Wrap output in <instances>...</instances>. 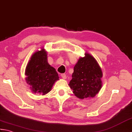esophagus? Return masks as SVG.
Segmentation results:
<instances>
[{"label": "esophagus", "mask_w": 132, "mask_h": 132, "mask_svg": "<svg viewBox=\"0 0 132 132\" xmlns=\"http://www.w3.org/2000/svg\"><path fill=\"white\" fill-rule=\"evenodd\" d=\"M61 78H63V79H66V78H67V76H66V75H65V74H64V73H62V74H61Z\"/></svg>", "instance_id": "34e87169"}]
</instances>
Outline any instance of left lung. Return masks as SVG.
Returning <instances> with one entry per match:
<instances>
[{
    "label": "left lung",
    "instance_id": "8db88e82",
    "mask_svg": "<svg viewBox=\"0 0 132 132\" xmlns=\"http://www.w3.org/2000/svg\"><path fill=\"white\" fill-rule=\"evenodd\" d=\"M72 79L68 85L77 98L83 99L94 98L102 86L103 73L101 68L94 57L88 53L80 57L75 64Z\"/></svg>",
    "mask_w": 132,
    "mask_h": 132
}]
</instances>
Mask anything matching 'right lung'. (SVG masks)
Listing matches in <instances>:
<instances>
[{
  "instance_id": "1",
  "label": "right lung",
  "mask_w": 132,
  "mask_h": 132,
  "mask_svg": "<svg viewBox=\"0 0 132 132\" xmlns=\"http://www.w3.org/2000/svg\"><path fill=\"white\" fill-rule=\"evenodd\" d=\"M45 49L36 52L31 56L25 69L26 81L33 93L46 95L59 80L56 69L49 65Z\"/></svg>"
}]
</instances>
